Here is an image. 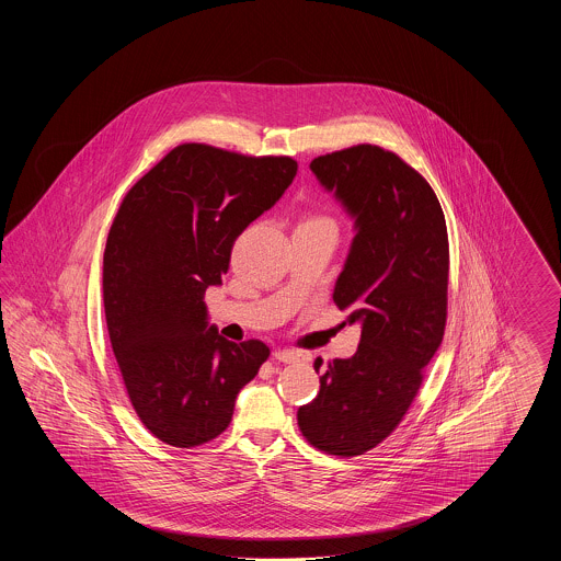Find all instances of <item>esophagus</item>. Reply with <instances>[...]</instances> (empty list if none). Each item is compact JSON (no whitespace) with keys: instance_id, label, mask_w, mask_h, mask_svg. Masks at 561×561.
Segmentation results:
<instances>
[{"instance_id":"1","label":"esophagus","mask_w":561,"mask_h":561,"mask_svg":"<svg viewBox=\"0 0 561 561\" xmlns=\"http://www.w3.org/2000/svg\"><path fill=\"white\" fill-rule=\"evenodd\" d=\"M273 359H277V362H282V364H294V362H300V359H302V353L293 351V348H277V351L273 353Z\"/></svg>"}]
</instances>
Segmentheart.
Returning <instances> with one entry per match:
<instances>
[{
    "label": "heart",
    "mask_w": 561,
    "mask_h": 561,
    "mask_svg": "<svg viewBox=\"0 0 561 561\" xmlns=\"http://www.w3.org/2000/svg\"><path fill=\"white\" fill-rule=\"evenodd\" d=\"M313 222H330V220H325V218H313Z\"/></svg>",
    "instance_id": "obj_1"
}]
</instances>
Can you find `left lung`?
<instances>
[{"mask_svg": "<svg viewBox=\"0 0 561 561\" xmlns=\"http://www.w3.org/2000/svg\"><path fill=\"white\" fill-rule=\"evenodd\" d=\"M309 168L353 220L332 298L362 339L355 355L328 364L318 398L296 419L316 448L357 456L400 425L442 345L448 229L427 181L391 151L357 145Z\"/></svg>", "mask_w": 561, "mask_h": 561, "instance_id": "1", "label": "left lung"}]
</instances>
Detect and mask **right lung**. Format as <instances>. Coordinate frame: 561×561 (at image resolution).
<instances>
[{
  "label": "right lung",
  "instance_id": "add662e5",
  "mask_svg": "<svg viewBox=\"0 0 561 561\" xmlns=\"http://www.w3.org/2000/svg\"><path fill=\"white\" fill-rule=\"evenodd\" d=\"M296 168L181 145L128 191L111 225V347L138 419L170 446H202L229 427L238 393L268 357L261 341L222 339L204 294L222 284L233 241L279 202Z\"/></svg>",
  "mask_w": 561,
  "mask_h": 561
}]
</instances>
